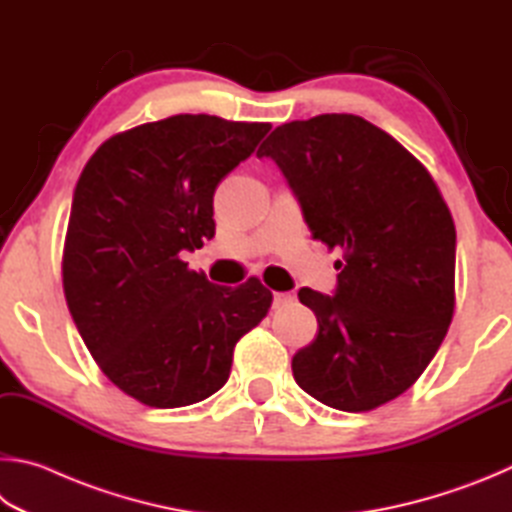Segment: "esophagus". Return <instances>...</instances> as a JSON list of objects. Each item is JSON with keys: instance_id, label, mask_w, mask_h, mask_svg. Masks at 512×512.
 Returning <instances> with one entry per match:
<instances>
[{"instance_id": "obj_1", "label": "esophagus", "mask_w": 512, "mask_h": 512, "mask_svg": "<svg viewBox=\"0 0 512 512\" xmlns=\"http://www.w3.org/2000/svg\"><path fill=\"white\" fill-rule=\"evenodd\" d=\"M290 301H292V294H288V292H274V303H272V306L274 308H283V306H288Z\"/></svg>"}]
</instances>
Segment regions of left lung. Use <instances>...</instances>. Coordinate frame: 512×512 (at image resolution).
Wrapping results in <instances>:
<instances>
[{
    "instance_id": "obj_1",
    "label": "left lung",
    "mask_w": 512,
    "mask_h": 512,
    "mask_svg": "<svg viewBox=\"0 0 512 512\" xmlns=\"http://www.w3.org/2000/svg\"><path fill=\"white\" fill-rule=\"evenodd\" d=\"M299 197L312 238L339 247L333 297L299 299L315 342L292 357L299 387L339 411H371L414 384L454 315L456 229L429 170L355 114L276 128L258 148Z\"/></svg>"
}]
</instances>
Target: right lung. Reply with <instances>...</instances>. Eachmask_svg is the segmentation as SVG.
Wrapping results in <instances>:
<instances>
[{"instance_id":"add662e5","label":"right lung","mask_w":512,"mask_h":512,"mask_svg":"<svg viewBox=\"0 0 512 512\" xmlns=\"http://www.w3.org/2000/svg\"><path fill=\"white\" fill-rule=\"evenodd\" d=\"M270 123L177 114L114 134L76 184L62 288L107 380L155 409L213 396L233 348L272 306L251 276L238 288L188 270L182 251L213 238V193Z\"/></svg>"}]
</instances>
